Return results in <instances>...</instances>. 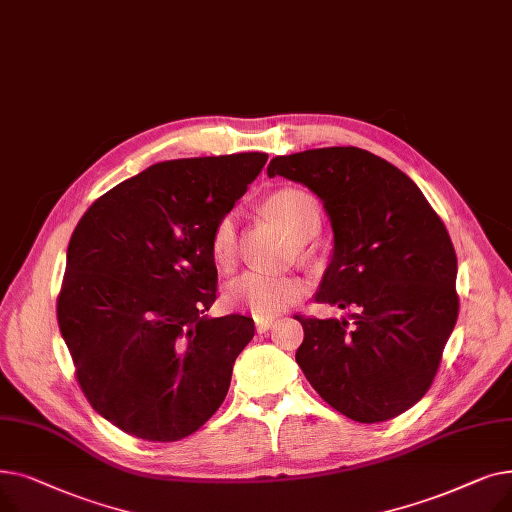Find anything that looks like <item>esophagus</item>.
<instances>
[{
  "mask_svg": "<svg viewBox=\"0 0 512 512\" xmlns=\"http://www.w3.org/2000/svg\"><path fill=\"white\" fill-rule=\"evenodd\" d=\"M272 326H274V319H263V317H257V319H255V328H257L259 334L267 332Z\"/></svg>",
  "mask_w": 512,
  "mask_h": 512,
  "instance_id": "esophagus-1",
  "label": "esophagus"
}]
</instances>
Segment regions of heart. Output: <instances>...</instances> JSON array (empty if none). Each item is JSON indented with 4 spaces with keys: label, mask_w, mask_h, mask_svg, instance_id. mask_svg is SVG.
I'll return each mask as SVG.
<instances>
[{
    "label": "heart",
    "mask_w": 512,
    "mask_h": 512,
    "mask_svg": "<svg viewBox=\"0 0 512 512\" xmlns=\"http://www.w3.org/2000/svg\"><path fill=\"white\" fill-rule=\"evenodd\" d=\"M265 211L294 242L313 238L321 228V205L315 195L303 188H280L267 197ZM236 245V218L234 213H226L215 222L209 236L211 257L220 270H230L234 265ZM305 294L307 282L301 276H272L249 270L226 286V303L234 309L249 311L255 317H274L299 303Z\"/></svg>",
    "instance_id": "1"
}]
</instances>
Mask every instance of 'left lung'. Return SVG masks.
Listing matches in <instances>:
<instances>
[{
  "label": "left lung",
  "instance_id": "8db88e82",
  "mask_svg": "<svg viewBox=\"0 0 512 512\" xmlns=\"http://www.w3.org/2000/svg\"><path fill=\"white\" fill-rule=\"evenodd\" d=\"M270 178L301 182L324 201L334 255L317 303L351 307V319L297 317V363L332 409L382 423L432 388L459 317L456 253L419 186L359 147L274 157Z\"/></svg>",
  "mask_w": 512,
  "mask_h": 512
}]
</instances>
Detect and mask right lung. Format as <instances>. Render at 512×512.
<instances>
[{"mask_svg":"<svg viewBox=\"0 0 512 512\" xmlns=\"http://www.w3.org/2000/svg\"><path fill=\"white\" fill-rule=\"evenodd\" d=\"M265 153L161 161L78 220L58 324L91 407L128 436L178 442L220 409L253 334L218 299L211 230L263 170Z\"/></svg>","mask_w":512,"mask_h":512,"instance_id":"add662e5","label":"right lung"}]
</instances>
